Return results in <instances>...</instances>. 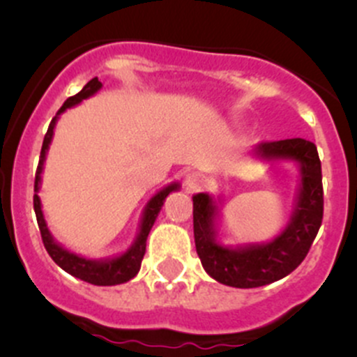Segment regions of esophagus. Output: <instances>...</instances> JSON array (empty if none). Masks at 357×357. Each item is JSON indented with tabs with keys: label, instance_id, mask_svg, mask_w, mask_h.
<instances>
[{
	"label": "esophagus",
	"instance_id": "esophagus-1",
	"mask_svg": "<svg viewBox=\"0 0 357 357\" xmlns=\"http://www.w3.org/2000/svg\"><path fill=\"white\" fill-rule=\"evenodd\" d=\"M203 183H204V180L199 174H190L189 177L185 178V185H187V190H189V192H194V190L201 189V187H203Z\"/></svg>",
	"mask_w": 357,
	"mask_h": 357
}]
</instances>
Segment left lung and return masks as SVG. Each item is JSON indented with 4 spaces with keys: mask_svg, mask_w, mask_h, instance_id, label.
Wrapping results in <instances>:
<instances>
[{
    "mask_svg": "<svg viewBox=\"0 0 357 357\" xmlns=\"http://www.w3.org/2000/svg\"><path fill=\"white\" fill-rule=\"evenodd\" d=\"M263 158H290L301 165V194L296 215L275 241L263 245L230 251L215 242V203L208 194L192 197L194 241L204 270L220 284L237 289L268 285L287 277L310 252L323 220L321 161L311 141L294 137L266 141L258 146Z\"/></svg>",
    "mask_w": 357,
    "mask_h": 357,
    "instance_id": "1",
    "label": "left lung"
}]
</instances>
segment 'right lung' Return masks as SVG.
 Returning <instances> with one entry per match:
<instances>
[{
	"mask_svg": "<svg viewBox=\"0 0 357 357\" xmlns=\"http://www.w3.org/2000/svg\"><path fill=\"white\" fill-rule=\"evenodd\" d=\"M99 87H101V82L98 80V77H94L93 80H89V82L84 86V89L80 91L79 94L68 98L67 101L63 102V106L58 109V113L65 112V109L70 108V106L77 105V102H80L82 99L93 96ZM54 122H56V116L51 120L46 135H44L41 158H39V165H38V170H36V180H34V190H36L34 211H36V218H38L39 232H41L44 248H46L47 255L51 256V259H53L54 263L61 268V270H65L67 273L73 275L75 278H80V280L87 282V284L119 285V284H123V282H128L130 278H134L135 275H137L139 268H141L142 258H144V255H146V241H148L149 230H151L154 220H156L158 213H160L161 206H163L165 197H167L172 190H177L178 185L177 183H174V185L167 187V189H163L161 192H158L156 196L149 201L148 206H146L144 218H142V225H141V234H139L137 242L134 244V248L128 249V251L125 252L123 256H120V258L112 259V261H105V263H98V261L84 259V258H80V256L73 255V252L65 251L61 245H58L56 242L51 238L50 232H47L46 223H44V218H43L41 201H39V196H38L39 182H41V170H43L44 156H46L47 146H50L51 137H53Z\"/></svg>",
	"mask_w": 357,
	"mask_h": 357,
	"instance_id": "obj_1",
	"label": "right lung"
}]
</instances>
